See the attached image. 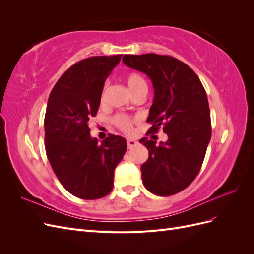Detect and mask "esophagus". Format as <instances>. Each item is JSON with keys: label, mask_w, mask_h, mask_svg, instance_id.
Instances as JSON below:
<instances>
[{"label": "esophagus", "mask_w": 254, "mask_h": 254, "mask_svg": "<svg viewBox=\"0 0 254 254\" xmlns=\"http://www.w3.org/2000/svg\"><path fill=\"white\" fill-rule=\"evenodd\" d=\"M137 144V142L136 141H134V140H127V146H128V148H132V147H134V146Z\"/></svg>", "instance_id": "34e87169"}]
</instances>
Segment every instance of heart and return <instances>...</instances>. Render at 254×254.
<instances>
[{"mask_svg":"<svg viewBox=\"0 0 254 254\" xmlns=\"http://www.w3.org/2000/svg\"><path fill=\"white\" fill-rule=\"evenodd\" d=\"M125 81L127 83L128 88L130 89V91L133 93V95L142 93V92H147V89H148L147 81H146L143 76L139 73H136V72L128 73L125 76ZM108 88H109V83L105 82L104 87L102 89V93H101V102L102 103L106 102L107 93H108ZM113 124L119 129H121L122 131H124L126 133L131 131V129H132V120L126 114L115 115V117L113 118Z\"/></svg>","mask_w":254,"mask_h":254,"instance_id":"heart-1","label":"heart"}]
</instances>
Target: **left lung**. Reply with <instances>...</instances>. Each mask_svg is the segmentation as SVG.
<instances>
[{
	"label": "left lung",
	"instance_id": "8db88e82",
	"mask_svg": "<svg viewBox=\"0 0 254 254\" xmlns=\"http://www.w3.org/2000/svg\"><path fill=\"white\" fill-rule=\"evenodd\" d=\"M127 66L150 78L155 98L147 122L149 133L160 127L166 142L143 137L149 157L141 166L144 187L158 196H172L188 188L200 171L211 140V114L205 90L196 73L167 55H124Z\"/></svg>",
	"mask_w": 254,
	"mask_h": 254
}]
</instances>
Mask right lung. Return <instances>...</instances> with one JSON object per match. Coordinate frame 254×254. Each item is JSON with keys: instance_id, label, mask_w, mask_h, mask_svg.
Returning a JSON list of instances; mask_svg holds the SVG:
<instances>
[{"instance_id": "add662e5", "label": "right lung", "mask_w": 254, "mask_h": 254, "mask_svg": "<svg viewBox=\"0 0 254 254\" xmlns=\"http://www.w3.org/2000/svg\"><path fill=\"white\" fill-rule=\"evenodd\" d=\"M121 57L78 61L58 79L48 101L44 131L50 164L68 193L87 200L110 193L114 170L127 149L124 137L109 134L99 143L88 126L98 111L105 80Z\"/></svg>"}]
</instances>
